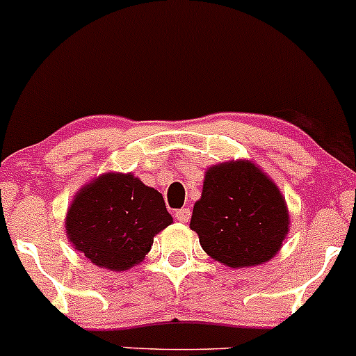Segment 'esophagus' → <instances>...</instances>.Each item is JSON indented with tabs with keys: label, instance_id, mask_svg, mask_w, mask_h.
Masks as SVG:
<instances>
[{
	"label": "esophagus",
	"instance_id": "obj_1",
	"mask_svg": "<svg viewBox=\"0 0 356 356\" xmlns=\"http://www.w3.org/2000/svg\"><path fill=\"white\" fill-rule=\"evenodd\" d=\"M175 219L179 222H186L190 219V209L186 207H181L178 209V211H175Z\"/></svg>",
	"mask_w": 356,
	"mask_h": 356
}]
</instances>
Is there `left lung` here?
<instances>
[{
	"instance_id": "1",
	"label": "left lung",
	"mask_w": 356,
	"mask_h": 356,
	"mask_svg": "<svg viewBox=\"0 0 356 356\" xmlns=\"http://www.w3.org/2000/svg\"><path fill=\"white\" fill-rule=\"evenodd\" d=\"M288 225L277 186L248 161L209 168L190 221L204 250L229 267L257 266L274 257Z\"/></svg>"
}]
</instances>
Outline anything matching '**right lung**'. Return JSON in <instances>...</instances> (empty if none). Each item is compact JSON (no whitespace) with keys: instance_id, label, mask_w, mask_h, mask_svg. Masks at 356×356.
I'll return each instance as SVG.
<instances>
[{"instance_id":"obj_1","label":"right lung","mask_w":356,"mask_h":356,"mask_svg":"<svg viewBox=\"0 0 356 356\" xmlns=\"http://www.w3.org/2000/svg\"><path fill=\"white\" fill-rule=\"evenodd\" d=\"M173 222L157 190L131 175L108 173L76 193L67 234L90 262L127 270L142 262L154 236Z\"/></svg>"}]
</instances>
